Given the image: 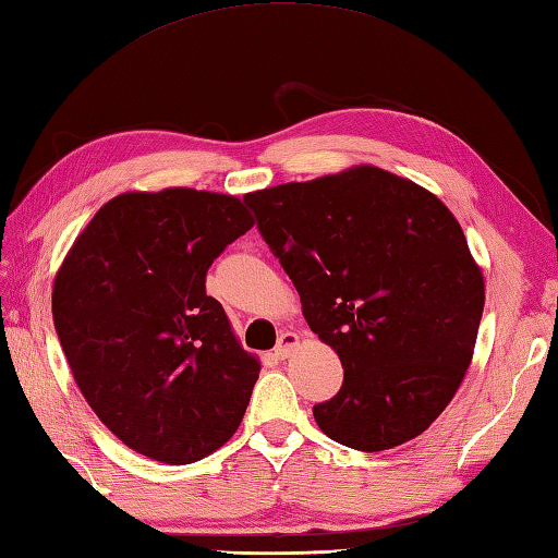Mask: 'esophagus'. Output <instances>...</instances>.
<instances>
[{"label":"esophagus","mask_w":558,"mask_h":558,"mask_svg":"<svg viewBox=\"0 0 558 558\" xmlns=\"http://www.w3.org/2000/svg\"><path fill=\"white\" fill-rule=\"evenodd\" d=\"M299 343H301L299 333H295V331H283L281 337H279L275 355H277V357H289L295 349H299Z\"/></svg>","instance_id":"obj_1"}]
</instances>
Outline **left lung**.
I'll list each match as a JSON object with an SVG mask.
<instances>
[{
	"instance_id": "8db88e82",
	"label": "left lung",
	"mask_w": 558,
	"mask_h": 558,
	"mask_svg": "<svg viewBox=\"0 0 558 558\" xmlns=\"http://www.w3.org/2000/svg\"><path fill=\"white\" fill-rule=\"evenodd\" d=\"M339 355L343 384L313 408L317 427L357 451L415 439L451 403L473 361L485 279L435 193L373 165L243 195Z\"/></svg>"
}]
</instances>
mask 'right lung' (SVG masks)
I'll list each match as a JSON object with an SVG mask.
<instances>
[{
  "label": "right lung",
  "instance_id": "1",
  "mask_svg": "<svg viewBox=\"0 0 558 558\" xmlns=\"http://www.w3.org/2000/svg\"><path fill=\"white\" fill-rule=\"evenodd\" d=\"M253 225L236 195L129 191L97 209L57 271L73 379L111 435L153 461H201L241 425L259 361L205 275Z\"/></svg>",
  "mask_w": 558,
  "mask_h": 558
}]
</instances>
